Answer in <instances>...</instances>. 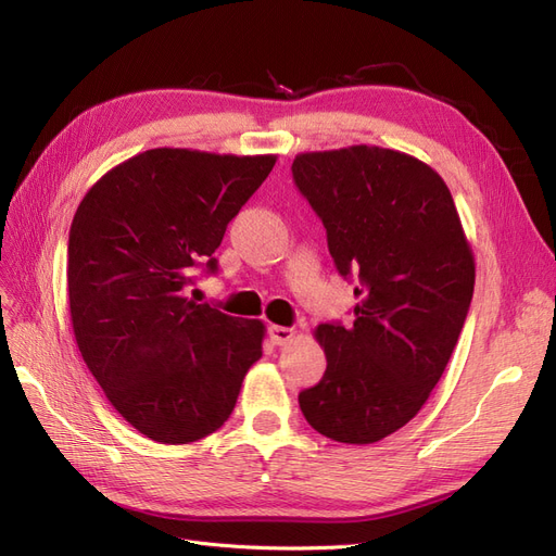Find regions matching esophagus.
Masks as SVG:
<instances>
[{
  "label": "esophagus",
  "instance_id": "obj_1",
  "mask_svg": "<svg viewBox=\"0 0 556 556\" xmlns=\"http://www.w3.org/2000/svg\"><path fill=\"white\" fill-rule=\"evenodd\" d=\"M294 329L292 327H278V325H271L268 327V336H271V341L276 343V345H285V343H290L292 339H294Z\"/></svg>",
  "mask_w": 556,
  "mask_h": 556
}]
</instances>
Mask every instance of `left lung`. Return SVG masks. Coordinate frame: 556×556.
Listing matches in <instances>:
<instances>
[{"mask_svg":"<svg viewBox=\"0 0 556 556\" xmlns=\"http://www.w3.org/2000/svg\"><path fill=\"white\" fill-rule=\"evenodd\" d=\"M341 276H359L352 327L319 325L327 371L299 394L331 441L378 443L406 427L441 380L473 299L476 260L445 180L380 146L294 157Z\"/></svg>","mask_w":556,"mask_h":556,"instance_id":"left-lung-1","label":"left lung"}]
</instances>
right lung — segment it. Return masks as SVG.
<instances>
[{"label": "right lung", "instance_id": "right-lung-1", "mask_svg": "<svg viewBox=\"0 0 556 556\" xmlns=\"http://www.w3.org/2000/svg\"><path fill=\"white\" fill-rule=\"evenodd\" d=\"M276 155L153 148L99 178L76 208L66 290L83 362L111 406L150 441L182 445L220 429L248 368L262 357V319L188 296L197 264L271 174Z\"/></svg>", "mask_w": 556, "mask_h": 556}]
</instances>
